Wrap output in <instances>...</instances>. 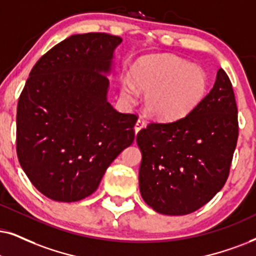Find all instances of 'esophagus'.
Instances as JSON below:
<instances>
[{"label":"esophagus","instance_id":"1","mask_svg":"<svg viewBox=\"0 0 256 256\" xmlns=\"http://www.w3.org/2000/svg\"><path fill=\"white\" fill-rule=\"evenodd\" d=\"M145 120L144 119H142V118H139L137 122H136V124H134V132L136 134H138L139 131L142 130V128H145Z\"/></svg>","mask_w":256,"mask_h":256}]
</instances>
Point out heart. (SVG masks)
Instances as JSON below:
<instances>
[{
  "instance_id": "b5f03b06",
  "label": "heart",
  "mask_w": 256,
  "mask_h": 256,
  "mask_svg": "<svg viewBox=\"0 0 256 256\" xmlns=\"http://www.w3.org/2000/svg\"><path fill=\"white\" fill-rule=\"evenodd\" d=\"M131 79L122 82V96L128 102L139 90L146 92L145 106L160 120H177L194 111L208 90V76L198 64L174 56H148L138 59L130 70Z\"/></svg>"
}]
</instances>
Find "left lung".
<instances>
[{
  "label": "left lung",
  "instance_id": "8db88e82",
  "mask_svg": "<svg viewBox=\"0 0 256 256\" xmlns=\"http://www.w3.org/2000/svg\"><path fill=\"white\" fill-rule=\"evenodd\" d=\"M238 137L234 90L220 68L194 111L138 132L139 190L146 204L160 214L186 215L208 203L228 178Z\"/></svg>",
  "mask_w": 256,
  "mask_h": 256
}]
</instances>
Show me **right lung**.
I'll return each instance as SVG.
<instances>
[{
  "mask_svg": "<svg viewBox=\"0 0 256 256\" xmlns=\"http://www.w3.org/2000/svg\"><path fill=\"white\" fill-rule=\"evenodd\" d=\"M122 38L76 34L42 56L29 73L16 114V152L48 198L76 202L99 186L110 164L134 140L137 116L108 102Z\"/></svg>",
  "mask_w": 256,
  "mask_h": 256,
  "instance_id": "obj_1",
  "label": "right lung"
}]
</instances>
